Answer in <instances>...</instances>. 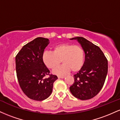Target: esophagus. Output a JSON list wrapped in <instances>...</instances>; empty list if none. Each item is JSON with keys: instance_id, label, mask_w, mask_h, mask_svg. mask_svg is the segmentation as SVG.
Returning <instances> with one entry per match:
<instances>
[{"instance_id": "1", "label": "esophagus", "mask_w": 120, "mask_h": 120, "mask_svg": "<svg viewBox=\"0 0 120 120\" xmlns=\"http://www.w3.org/2000/svg\"><path fill=\"white\" fill-rule=\"evenodd\" d=\"M65 77V76H58V78H64Z\"/></svg>"}]
</instances>
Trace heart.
Listing matches in <instances>:
<instances>
[{
	"label": "heart",
	"instance_id": "b5f03b06",
	"mask_svg": "<svg viewBox=\"0 0 120 120\" xmlns=\"http://www.w3.org/2000/svg\"><path fill=\"white\" fill-rule=\"evenodd\" d=\"M43 61L47 67L54 69L61 63L63 64L53 71L57 75H64L70 71H77L82 68L85 60V52L80 46L69 43H61L53 48V52L45 51Z\"/></svg>",
	"mask_w": 120,
	"mask_h": 120
}]
</instances>
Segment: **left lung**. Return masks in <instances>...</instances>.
Instances as JSON below:
<instances>
[{"label": "left lung", "instance_id": "left-lung-1", "mask_svg": "<svg viewBox=\"0 0 120 120\" xmlns=\"http://www.w3.org/2000/svg\"><path fill=\"white\" fill-rule=\"evenodd\" d=\"M70 39L77 40L85 54L83 67L74 75V82L70 91L79 99H90L99 93L104 85L108 73V61L100 48L85 38L77 37Z\"/></svg>", "mask_w": 120, "mask_h": 120}]
</instances>
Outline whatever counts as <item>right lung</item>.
I'll list each match as a JSON object with an SVG mask.
<instances>
[{
    "mask_svg": "<svg viewBox=\"0 0 120 120\" xmlns=\"http://www.w3.org/2000/svg\"><path fill=\"white\" fill-rule=\"evenodd\" d=\"M49 43L47 38L38 37L22 47L16 56L18 81L25 94L31 99L42 101L51 94L53 84L57 77L49 75V71L43 61L42 56Z\"/></svg>",
    "mask_w": 120,
    "mask_h": 120,
    "instance_id": "1",
    "label": "right lung"
}]
</instances>
